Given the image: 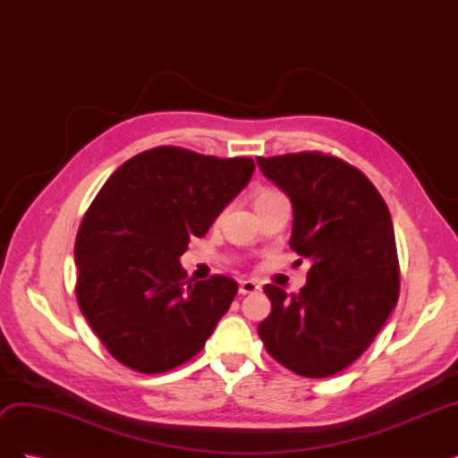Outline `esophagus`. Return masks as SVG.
Listing matches in <instances>:
<instances>
[{"label": "esophagus", "mask_w": 458, "mask_h": 458, "mask_svg": "<svg viewBox=\"0 0 458 458\" xmlns=\"http://www.w3.org/2000/svg\"><path fill=\"white\" fill-rule=\"evenodd\" d=\"M259 290V284L256 281H241L239 284V293L244 296V294H254Z\"/></svg>", "instance_id": "34e87169"}]
</instances>
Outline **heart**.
<instances>
[{
  "instance_id": "heart-1",
  "label": "heart",
  "mask_w": 458,
  "mask_h": 458,
  "mask_svg": "<svg viewBox=\"0 0 458 458\" xmlns=\"http://www.w3.org/2000/svg\"><path fill=\"white\" fill-rule=\"evenodd\" d=\"M273 195H276V191H261V192H258V197H256V202H258V200H261V199H267V197H273Z\"/></svg>"
}]
</instances>
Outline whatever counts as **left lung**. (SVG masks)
<instances>
[{
	"label": "left lung",
	"mask_w": 458,
	"mask_h": 458,
	"mask_svg": "<svg viewBox=\"0 0 458 458\" xmlns=\"http://www.w3.org/2000/svg\"><path fill=\"white\" fill-rule=\"evenodd\" d=\"M256 162L293 202L290 248L311 261L298 294L263 286L271 313L258 335L300 377H332L369 348L397 303L390 210L367 175L340 158L298 152Z\"/></svg>",
	"instance_id": "8db88e82"
}]
</instances>
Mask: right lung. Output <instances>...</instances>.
<instances>
[{
  "label": "right lung",
  "instance_id": "1",
  "mask_svg": "<svg viewBox=\"0 0 458 458\" xmlns=\"http://www.w3.org/2000/svg\"><path fill=\"white\" fill-rule=\"evenodd\" d=\"M252 158L179 147L141 152L106 179L78 229L76 298L116 361L157 374L195 357L237 294V281H195L179 258L248 185Z\"/></svg>",
  "mask_w": 458,
  "mask_h": 458
}]
</instances>
